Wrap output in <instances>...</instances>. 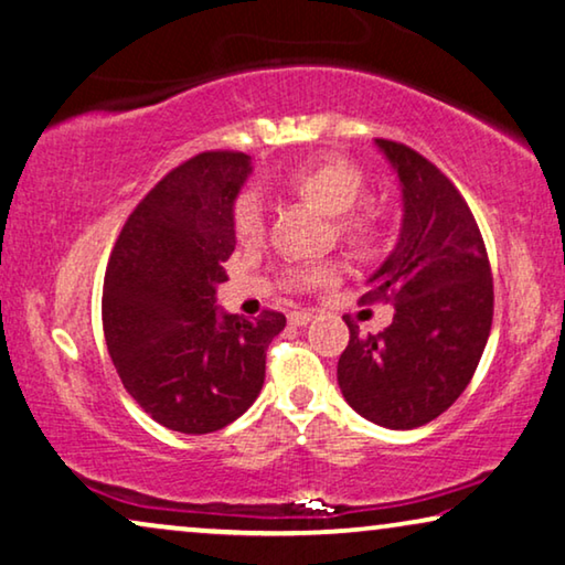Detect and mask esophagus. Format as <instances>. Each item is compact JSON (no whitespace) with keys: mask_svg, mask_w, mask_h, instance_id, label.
Instances as JSON below:
<instances>
[{"mask_svg":"<svg viewBox=\"0 0 565 565\" xmlns=\"http://www.w3.org/2000/svg\"><path fill=\"white\" fill-rule=\"evenodd\" d=\"M288 318L292 326H306V323H310V318H313V310H292Z\"/></svg>","mask_w":565,"mask_h":565,"instance_id":"esophagus-1","label":"esophagus"}]
</instances>
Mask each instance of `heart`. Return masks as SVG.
Here are the masks:
<instances>
[{
    "mask_svg": "<svg viewBox=\"0 0 565 565\" xmlns=\"http://www.w3.org/2000/svg\"><path fill=\"white\" fill-rule=\"evenodd\" d=\"M280 185L326 216H333V234L343 247L366 252L377 239L380 211L372 203H362L366 178L354 160L337 152L318 154V158L300 162L280 178ZM232 228L236 242L257 244L265 236V209L257 193L244 191L234 201ZM337 277V265L323 263L302 269H290L285 285L290 288H308Z\"/></svg>",
    "mask_w": 565,
    "mask_h": 565,
    "instance_id": "heart-1",
    "label": "heart"
}]
</instances>
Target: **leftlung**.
<instances>
[{"mask_svg":"<svg viewBox=\"0 0 565 565\" xmlns=\"http://www.w3.org/2000/svg\"><path fill=\"white\" fill-rule=\"evenodd\" d=\"M377 145L399 175L405 214L362 302H392L395 316L366 337L347 316L339 387L362 418L411 430L446 413L471 382L492 329L494 282L459 188L413 147Z\"/></svg>","mask_w":565,"mask_h":565,"instance_id":"left-lung-1","label":"left lung"}]
</instances>
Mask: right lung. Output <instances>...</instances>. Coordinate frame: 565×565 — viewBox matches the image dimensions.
<instances>
[{"label": "right lung", "mask_w": 565, "mask_h": 565, "mask_svg": "<svg viewBox=\"0 0 565 565\" xmlns=\"http://www.w3.org/2000/svg\"><path fill=\"white\" fill-rule=\"evenodd\" d=\"M249 154L201 152L170 170L121 226L104 275L102 323L125 390L152 420L201 436L255 403L285 316L218 313L234 252L232 209Z\"/></svg>", "instance_id": "1"}]
</instances>
